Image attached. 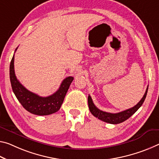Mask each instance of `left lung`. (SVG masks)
<instances>
[{
	"label": "left lung",
	"instance_id": "obj_1",
	"mask_svg": "<svg viewBox=\"0 0 159 159\" xmlns=\"http://www.w3.org/2000/svg\"><path fill=\"white\" fill-rule=\"evenodd\" d=\"M148 87L147 90H146V92L144 93V95H143V98L141 99L140 101L135 105V106L118 113H110V112L102 111V110H99L94 105L91 97H90V95H89V97H88V102H89V107L90 111L92 113V115L93 116H95V117H98L99 120L103 121V122L110 123V124L116 125V124H119V123L125 122V120L129 119L132 115H134V113L137 111L139 108L142 106L143 102H144L146 97H147Z\"/></svg>",
	"mask_w": 159,
	"mask_h": 159
}]
</instances>
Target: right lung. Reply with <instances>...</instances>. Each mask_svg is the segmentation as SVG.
<instances>
[{"label": "right lung", "instance_id": "right-lung-1", "mask_svg": "<svg viewBox=\"0 0 159 159\" xmlns=\"http://www.w3.org/2000/svg\"><path fill=\"white\" fill-rule=\"evenodd\" d=\"M17 49V47L16 51ZM10 79L14 94L25 110L34 115H48L55 113L60 109L74 78H66L54 94L48 97H41L29 91L17 79L14 70L13 55L10 65Z\"/></svg>", "mask_w": 159, "mask_h": 159}]
</instances>
